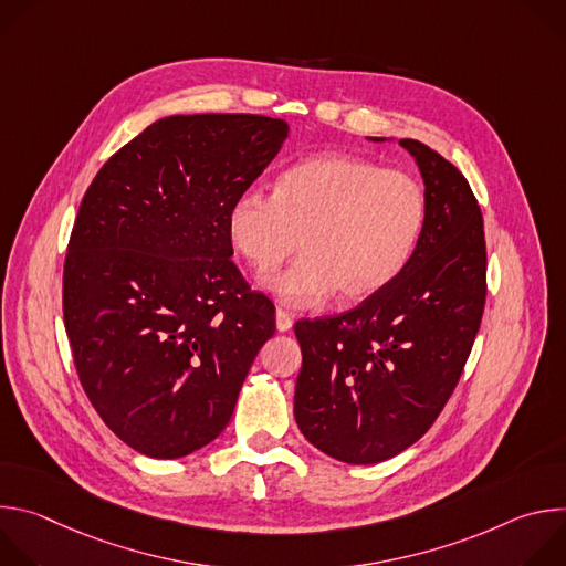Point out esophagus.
I'll list each match as a JSON object with an SVG mask.
<instances>
[{
	"label": "esophagus",
	"mask_w": 566,
	"mask_h": 566,
	"mask_svg": "<svg viewBox=\"0 0 566 566\" xmlns=\"http://www.w3.org/2000/svg\"><path fill=\"white\" fill-rule=\"evenodd\" d=\"M275 325H277V332H289L293 327V317L289 311H284L282 306L275 308Z\"/></svg>",
	"instance_id": "obj_1"
}]
</instances>
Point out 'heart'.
<instances>
[{"mask_svg":"<svg viewBox=\"0 0 566 566\" xmlns=\"http://www.w3.org/2000/svg\"><path fill=\"white\" fill-rule=\"evenodd\" d=\"M426 219V192L408 172L325 154L282 172L273 195L234 197L226 230L258 275L273 273L300 247L304 255L271 289L284 304L313 306L336 291L358 302L391 284L412 260Z\"/></svg>","mask_w":566,"mask_h":566,"instance_id":"heart-1","label":"heart"}]
</instances>
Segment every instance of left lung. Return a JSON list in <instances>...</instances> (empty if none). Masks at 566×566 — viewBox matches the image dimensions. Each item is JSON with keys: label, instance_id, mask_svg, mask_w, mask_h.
I'll return each instance as SVG.
<instances>
[{"label": "left lung", "instance_id": "1", "mask_svg": "<svg viewBox=\"0 0 566 566\" xmlns=\"http://www.w3.org/2000/svg\"><path fill=\"white\" fill-rule=\"evenodd\" d=\"M426 181L419 247L382 291L329 317L295 322L302 369L295 421L325 454L378 463L437 421L486 304V237L465 177L428 145L400 138Z\"/></svg>", "mask_w": 566, "mask_h": 566}]
</instances>
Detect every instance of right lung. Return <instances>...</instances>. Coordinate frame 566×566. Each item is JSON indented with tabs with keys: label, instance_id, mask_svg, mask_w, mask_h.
Returning <instances> with one entry per match:
<instances>
[{
	"label": "right lung",
	"instance_id": "obj_1",
	"mask_svg": "<svg viewBox=\"0 0 566 566\" xmlns=\"http://www.w3.org/2000/svg\"><path fill=\"white\" fill-rule=\"evenodd\" d=\"M286 134L282 118L258 114L160 118L80 203L64 329L94 410L140 454L177 459L217 439L275 334L273 302L230 260L226 214Z\"/></svg>",
	"mask_w": 566,
	"mask_h": 566
}]
</instances>
